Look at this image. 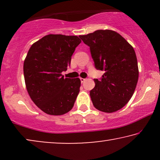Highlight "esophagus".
<instances>
[{
  "mask_svg": "<svg viewBox=\"0 0 160 160\" xmlns=\"http://www.w3.org/2000/svg\"><path fill=\"white\" fill-rule=\"evenodd\" d=\"M80 80H81V82L83 83L86 79H85V78H80Z\"/></svg>",
  "mask_w": 160,
  "mask_h": 160,
  "instance_id": "obj_1",
  "label": "esophagus"
}]
</instances>
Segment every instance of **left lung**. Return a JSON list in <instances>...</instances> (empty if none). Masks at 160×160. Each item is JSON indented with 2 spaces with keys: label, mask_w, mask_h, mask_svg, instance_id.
<instances>
[{
  "label": "left lung",
  "mask_w": 160,
  "mask_h": 160,
  "mask_svg": "<svg viewBox=\"0 0 160 160\" xmlns=\"http://www.w3.org/2000/svg\"><path fill=\"white\" fill-rule=\"evenodd\" d=\"M90 49L95 67L104 71L90 90L93 106L106 113L125 106L134 93L138 80L136 54L132 46L117 32L98 30L79 36Z\"/></svg>",
  "instance_id": "left-lung-1"
}]
</instances>
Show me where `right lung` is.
Listing matches in <instances>:
<instances>
[{
	"label": "right lung",
	"instance_id": "right-lung-1",
	"mask_svg": "<svg viewBox=\"0 0 160 160\" xmlns=\"http://www.w3.org/2000/svg\"><path fill=\"white\" fill-rule=\"evenodd\" d=\"M82 42L76 36L47 35L30 48L23 71L28 92L35 104L47 114L70 111L79 92L78 78H64L62 72L71 65V57Z\"/></svg>",
	"mask_w": 160,
	"mask_h": 160
}]
</instances>
